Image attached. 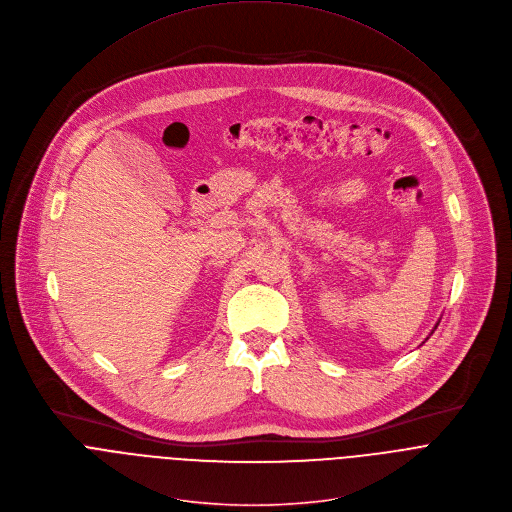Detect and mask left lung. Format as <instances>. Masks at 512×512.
<instances>
[{"mask_svg":"<svg viewBox=\"0 0 512 512\" xmlns=\"http://www.w3.org/2000/svg\"><path fill=\"white\" fill-rule=\"evenodd\" d=\"M438 323H440V321H438ZM438 323H436V325H434V329H436V327H438ZM434 329H432V333H434ZM426 339H428V337H426Z\"/></svg>","mask_w":512,"mask_h":512,"instance_id":"1","label":"left lung"}]
</instances>
